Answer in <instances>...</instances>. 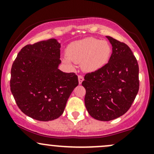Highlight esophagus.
Returning a JSON list of instances; mask_svg holds the SVG:
<instances>
[{"label": "esophagus", "mask_w": 154, "mask_h": 154, "mask_svg": "<svg viewBox=\"0 0 154 154\" xmlns=\"http://www.w3.org/2000/svg\"><path fill=\"white\" fill-rule=\"evenodd\" d=\"M84 80V77L82 75H78V81H79V84H82V82Z\"/></svg>", "instance_id": "1"}]
</instances>
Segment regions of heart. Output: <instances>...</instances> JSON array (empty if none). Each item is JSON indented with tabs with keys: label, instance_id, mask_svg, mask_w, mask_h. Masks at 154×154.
Returning a JSON list of instances; mask_svg holds the SVG:
<instances>
[{
	"label": "heart",
	"instance_id": "obj_1",
	"mask_svg": "<svg viewBox=\"0 0 154 154\" xmlns=\"http://www.w3.org/2000/svg\"><path fill=\"white\" fill-rule=\"evenodd\" d=\"M111 52L112 49L108 42L90 37L70 43L66 49L67 57L62 60L71 68L74 67L72 62L82 64L84 71L93 72L106 65Z\"/></svg>",
	"mask_w": 154,
	"mask_h": 154
}]
</instances>
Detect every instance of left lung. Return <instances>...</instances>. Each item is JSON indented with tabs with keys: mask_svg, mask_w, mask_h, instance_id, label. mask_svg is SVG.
<instances>
[{
	"mask_svg": "<svg viewBox=\"0 0 154 154\" xmlns=\"http://www.w3.org/2000/svg\"><path fill=\"white\" fill-rule=\"evenodd\" d=\"M112 53L104 67L86 74L85 104L89 114L101 121L120 117L129 110L138 90V62L125 43L107 36Z\"/></svg>",
	"mask_w": 154,
	"mask_h": 154,
	"instance_id": "8db88e82",
	"label": "left lung"
}]
</instances>
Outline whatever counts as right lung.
<instances>
[{
	"mask_svg": "<svg viewBox=\"0 0 154 154\" xmlns=\"http://www.w3.org/2000/svg\"><path fill=\"white\" fill-rule=\"evenodd\" d=\"M60 47L55 38L28 44L13 63L11 91L20 110L33 119L49 121L62 116L79 84L75 73L58 69Z\"/></svg>",
	"mask_w": 154,
	"mask_h": 154,
	"instance_id": "obj_1",
	"label": "right lung"
}]
</instances>
